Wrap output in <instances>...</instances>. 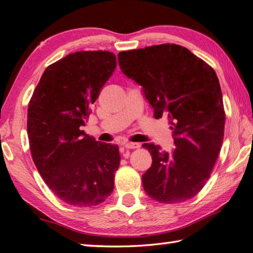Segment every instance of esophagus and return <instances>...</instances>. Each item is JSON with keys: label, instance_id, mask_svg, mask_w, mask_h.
Segmentation results:
<instances>
[{"label": "esophagus", "instance_id": "obj_1", "mask_svg": "<svg viewBox=\"0 0 253 253\" xmlns=\"http://www.w3.org/2000/svg\"><path fill=\"white\" fill-rule=\"evenodd\" d=\"M139 146H141V144L139 143H126L125 145H124V147L125 148H128V150H133V148H138Z\"/></svg>", "mask_w": 253, "mask_h": 253}]
</instances>
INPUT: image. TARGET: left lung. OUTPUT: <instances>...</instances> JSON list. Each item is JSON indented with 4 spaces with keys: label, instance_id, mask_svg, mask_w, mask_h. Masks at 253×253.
<instances>
[{
    "label": "left lung",
    "instance_id": "obj_1",
    "mask_svg": "<svg viewBox=\"0 0 253 253\" xmlns=\"http://www.w3.org/2000/svg\"><path fill=\"white\" fill-rule=\"evenodd\" d=\"M127 78L143 86L156 119L166 116L175 148L160 151L143 144L152 166L142 175L152 199L177 204L195 197L211 177L224 137L225 112L215 71L190 50L174 43L120 51Z\"/></svg>",
    "mask_w": 253,
    "mask_h": 253
}]
</instances>
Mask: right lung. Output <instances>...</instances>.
<instances>
[{
	"instance_id": "obj_1",
	"label": "right lung",
	"mask_w": 253,
	"mask_h": 253,
	"mask_svg": "<svg viewBox=\"0 0 253 253\" xmlns=\"http://www.w3.org/2000/svg\"><path fill=\"white\" fill-rule=\"evenodd\" d=\"M116 66L110 51H76L47 67L30 99L34 163L54 195L72 206H95L114 191L119 148L97 142L82 126Z\"/></svg>"
}]
</instances>
